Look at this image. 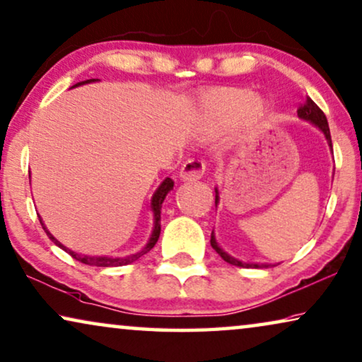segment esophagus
I'll list each match as a JSON object with an SVG mask.
<instances>
[{
	"mask_svg": "<svg viewBox=\"0 0 362 362\" xmlns=\"http://www.w3.org/2000/svg\"><path fill=\"white\" fill-rule=\"evenodd\" d=\"M204 169H206V164H204L203 159H188L180 169L182 180H198V179H202L203 174H204Z\"/></svg>",
	"mask_w": 362,
	"mask_h": 362,
	"instance_id": "34e87169",
	"label": "esophagus"
}]
</instances>
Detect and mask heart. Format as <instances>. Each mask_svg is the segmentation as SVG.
Listing matches in <instances>:
<instances>
[{"label": "heart", "mask_w": 362, "mask_h": 362, "mask_svg": "<svg viewBox=\"0 0 362 362\" xmlns=\"http://www.w3.org/2000/svg\"><path fill=\"white\" fill-rule=\"evenodd\" d=\"M258 113L262 104L255 100L250 90L245 89H216L202 100V110L209 125H228L239 118L245 110Z\"/></svg>", "instance_id": "obj_1"}]
</instances>
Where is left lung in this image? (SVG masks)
Masks as SVG:
<instances>
[{
  "mask_svg": "<svg viewBox=\"0 0 362 362\" xmlns=\"http://www.w3.org/2000/svg\"><path fill=\"white\" fill-rule=\"evenodd\" d=\"M298 115L300 118H304V120L314 123V125L319 127L322 132H323V134H325L327 141H328V144H330V148H332V136H330V128H328L327 117H325V113L322 112L320 107L317 105L314 100L307 97V100L304 102V104H300V107L298 109ZM218 202H219V197H218V192H216L214 203L218 204ZM211 247H213L216 252L219 253V257L223 258L224 262H228V263H230V265H234V267H242V268H268V265H258V263H244V262H239V260H235V258H233L230 255H228V253H226L218 245V242H216L213 233H211Z\"/></svg>",
  "mask_w": 362,
  "mask_h": 362,
  "instance_id": "obj_1",
  "label": "left lung"
}]
</instances>
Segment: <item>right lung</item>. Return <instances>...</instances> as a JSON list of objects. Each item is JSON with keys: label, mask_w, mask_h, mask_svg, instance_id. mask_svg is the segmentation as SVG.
Listing matches in <instances>:
<instances>
[{"label": "right lung", "mask_w": 362, "mask_h": 362, "mask_svg": "<svg viewBox=\"0 0 362 362\" xmlns=\"http://www.w3.org/2000/svg\"><path fill=\"white\" fill-rule=\"evenodd\" d=\"M93 81L95 79H88V81H83V83H78L74 84L73 88H76V86H81V84H86V83H93ZM172 188H174V180L167 179L160 183L158 190H156V193L153 195V198H151V209H153V214H154V229H153V234H151L149 237V242L146 244V247H144L143 250H139L138 253H133V255H128V257H120V258H112V257H89V255H79V253L73 252V250H68L66 247H64L63 244H60L55 237H53L50 233H48L45 226H43L42 219L39 218L42 228L45 229L47 235L50 237V240L53 242V244L60 247V249H63L66 253H69L74 260H78L81 263H84V265H89V267H123V265H128V263H133L136 262L138 258H141L144 253H148L153 247L156 245V242H158L159 239V234H160V206H163V202L167 193H169Z\"/></svg>", "instance_id": "1"}]
</instances>
